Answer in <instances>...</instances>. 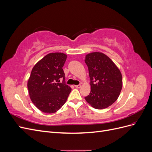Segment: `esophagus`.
<instances>
[{"mask_svg":"<svg viewBox=\"0 0 152 152\" xmlns=\"http://www.w3.org/2000/svg\"><path fill=\"white\" fill-rule=\"evenodd\" d=\"M75 87H76V88H80V87H81V85L80 84H79V85H75Z\"/></svg>","mask_w":152,"mask_h":152,"instance_id":"34e87169","label":"esophagus"}]
</instances>
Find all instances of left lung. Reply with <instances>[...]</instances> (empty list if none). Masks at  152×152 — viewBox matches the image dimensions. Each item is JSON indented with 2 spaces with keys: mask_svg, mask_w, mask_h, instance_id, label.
<instances>
[{
  "mask_svg": "<svg viewBox=\"0 0 152 152\" xmlns=\"http://www.w3.org/2000/svg\"><path fill=\"white\" fill-rule=\"evenodd\" d=\"M85 63L91 80V92L85 99L96 109L108 108L117 99L122 90L120 70L108 56L99 52L87 54Z\"/></svg>",
  "mask_w": 152,
  "mask_h": 152,
  "instance_id": "1",
  "label": "left lung"
}]
</instances>
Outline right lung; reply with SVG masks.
Returning a JSON list of instances; mask_svg holds the SVG:
<instances>
[{"label":"right lung","mask_w":152,"mask_h":152,"mask_svg":"<svg viewBox=\"0 0 152 152\" xmlns=\"http://www.w3.org/2000/svg\"><path fill=\"white\" fill-rule=\"evenodd\" d=\"M66 58L62 53H49L32 69L27 84L30 98L42 112H56L65 103L72 91L65 84L63 70Z\"/></svg>","instance_id":"1"}]
</instances>
